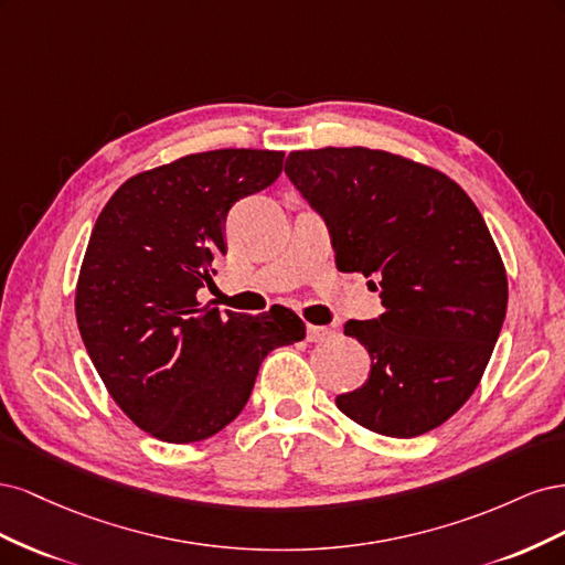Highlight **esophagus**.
I'll list each match as a JSON object with an SVG mask.
<instances>
[{
	"instance_id": "esophagus-1",
	"label": "esophagus",
	"mask_w": 565,
	"mask_h": 565,
	"mask_svg": "<svg viewBox=\"0 0 565 565\" xmlns=\"http://www.w3.org/2000/svg\"><path fill=\"white\" fill-rule=\"evenodd\" d=\"M332 334L334 332L330 328H320V324H309V328H306V339H309V341H324Z\"/></svg>"
}]
</instances>
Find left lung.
<instances>
[{
    "mask_svg": "<svg viewBox=\"0 0 565 565\" xmlns=\"http://www.w3.org/2000/svg\"><path fill=\"white\" fill-rule=\"evenodd\" d=\"M285 174L328 224L337 268L377 278L386 309L344 324L372 365L337 407L382 436L436 429L481 382L507 313L481 212L450 177L386 150H295Z\"/></svg>",
    "mask_w": 565,
    "mask_h": 565,
    "instance_id": "8db88e82",
    "label": "left lung"
}]
</instances>
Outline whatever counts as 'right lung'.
Returning <instances> with one entry per match:
<instances>
[{"instance_id": "add662e5", "label": "right lung", "mask_w": 565, "mask_h": 565, "mask_svg": "<svg viewBox=\"0 0 565 565\" xmlns=\"http://www.w3.org/2000/svg\"><path fill=\"white\" fill-rule=\"evenodd\" d=\"M285 152L224 148L127 179L98 214L77 278L84 347L119 409L152 438L195 443L247 405L256 372L306 337L285 306L245 316L202 306L233 204L282 172Z\"/></svg>"}]
</instances>
